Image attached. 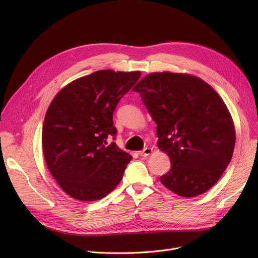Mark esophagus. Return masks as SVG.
<instances>
[{
    "label": "esophagus",
    "instance_id": "1",
    "mask_svg": "<svg viewBox=\"0 0 258 258\" xmlns=\"http://www.w3.org/2000/svg\"><path fill=\"white\" fill-rule=\"evenodd\" d=\"M152 153H153V148H151V147H145L144 150L141 151L139 154H140V156L146 157V156H150Z\"/></svg>",
    "mask_w": 258,
    "mask_h": 258
}]
</instances>
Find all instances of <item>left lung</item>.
<instances>
[{
    "mask_svg": "<svg viewBox=\"0 0 258 258\" xmlns=\"http://www.w3.org/2000/svg\"><path fill=\"white\" fill-rule=\"evenodd\" d=\"M133 91L156 122L158 147L170 159L161 183L184 198L206 192L222 177L235 145L223 99L201 78L170 72L148 74Z\"/></svg>",
    "mask_w": 258,
    "mask_h": 258,
    "instance_id": "8db88e82",
    "label": "left lung"
}]
</instances>
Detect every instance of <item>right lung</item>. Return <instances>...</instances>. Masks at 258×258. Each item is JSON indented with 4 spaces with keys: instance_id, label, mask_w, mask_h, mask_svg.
I'll use <instances>...</instances> for the list:
<instances>
[{
    "instance_id": "1",
    "label": "right lung",
    "mask_w": 258,
    "mask_h": 258,
    "mask_svg": "<svg viewBox=\"0 0 258 258\" xmlns=\"http://www.w3.org/2000/svg\"><path fill=\"white\" fill-rule=\"evenodd\" d=\"M141 73L101 70L58 92L45 116L43 152L52 177L79 201L104 198L123 177L132 156L115 142L113 113Z\"/></svg>"
}]
</instances>
